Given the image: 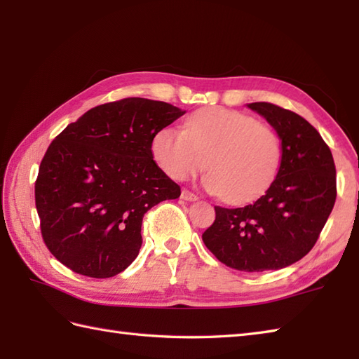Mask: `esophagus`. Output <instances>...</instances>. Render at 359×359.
<instances>
[{"label": "esophagus", "mask_w": 359, "mask_h": 359, "mask_svg": "<svg viewBox=\"0 0 359 359\" xmlns=\"http://www.w3.org/2000/svg\"><path fill=\"white\" fill-rule=\"evenodd\" d=\"M180 197L184 201H188V202H194V201L199 199V197H197L194 193L189 191V189H182V196Z\"/></svg>", "instance_id": "1"}]
</instances>
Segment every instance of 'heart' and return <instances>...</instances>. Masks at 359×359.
<instances>
[{
    "label": "heart",
    "mask_w": 359,
    "mask_h": 359,
    "mask_svg": "<svg viewBox=\"0 0 359 359\" xmlns=\"http://www.w3.org/2000/svg\"><path fill=\"white\" fill-rule=\"evenodd\" d=\"M165 174L185 180L201 171L207 158L205 187L228 202H248L276 179L282 143L273 128L228 108H205L185 121V129L163 128L151 143Z\"/></svg>",
    "instance_id": "heart-1"
}]
</instances>
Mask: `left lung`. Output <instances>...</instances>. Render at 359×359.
<instances>
[{
  "label": "left lung",
  "instance_id": "1",
  "mask_svg": "<svg viewBox=\"0 0 359 359\" xmlns=\"http://www.w3.org/2000/svg\"><path fill=\"white\" fill-rule=\"evenodd\" d=\"M248 108L279 135L278 175L251 205L215 207L216 219L202 239L220 262L257 273L284 269L315 247L337 201V168L329 144L306 118L266 102Z\"/></svg>",
  "mask_w": 359,
  "mask_h": 359
}]
</instances>
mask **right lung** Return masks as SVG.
I'll use <instances>...</instances> for the list:
<instances>
[{"mask_svg":"<svg viewBox=\"0 0 359 359\" xmlns=\"http://www.w3.org/2000/svg\"><path fill=\"white\" fill-rule=\"evenodd\" d=\"M185 114L129 97L67 125L49 144L35 180L46 247L88 278H112L139 255L144 212L177 199L180 187L154 162L151 143Z\"/></svg>","mask_w":359,"mask_h":359,"instance_id":"right-lung-1","label":"right lung"}]
</instances>
